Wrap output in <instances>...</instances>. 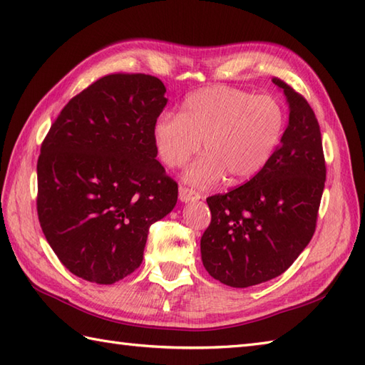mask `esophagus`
Listing matches in <instances>:
<instances>
[{"label":"esophagus","mask_w":365,"mask_h":365,"mask_svg":"<svg viewBox=\"0 0 365 365\" xmlns=\"http://www.w3.org/2000/svg\"><path fill=\"white\" fill-rule=\"evenodd\" d=\"M178 197H180L182 202H188V200L200 199V192L188 187H180V190H178Z\"/></svg>","instance_id":"esophagus-1"}]
</instances>
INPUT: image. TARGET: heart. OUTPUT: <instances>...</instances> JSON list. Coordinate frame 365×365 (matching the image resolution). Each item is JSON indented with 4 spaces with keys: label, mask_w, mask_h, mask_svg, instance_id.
Instances as JSON below:
<instances>
[{
    "label": "heart",
    "mask_w": 365,
    "mask_h": 365,
    "mask_svg": "<svg viewBox=\"0 0 365 365\" xmlns=\"http://www.w3.org/2000/svg\"><path fill=\"white\" fill-rule=\"evenodd\" d=\"M287 111L273 96L208 86L183 98L180 113H163L155 120L153 138L161 161L180 168L200 150L187 178L210 187L224 177L245 183L259 175L281 145Z\"/></svg>",
    "instance_id": "obj_1"
}]
</instances>
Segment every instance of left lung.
Here are the masks:
<instances>
[{
    "label": "left lung",
    "mask_w": 365,
    "mask_h": 365,
    "mask_svg": "<svg viewBox=\"0 0 365 365\" xmlns=\"http://www.w3.org/2000/svg\"><path fill=\"white\" fill-rule=\"evenodd\" d=\"M290 106L281 145L259 175L207 197L212 221L200 238L208 274L237 289L277 277L311 242L327 180L322 133L307 100L273 78Z\"/></svg>",
    "instance_id": "8db88e82"
}]
</instances>
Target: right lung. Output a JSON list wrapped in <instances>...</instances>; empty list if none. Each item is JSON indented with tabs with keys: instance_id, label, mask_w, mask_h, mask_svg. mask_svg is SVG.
<instances>
[{
	"instance_id": "right-lung-1",
	"label": "right lung",
	"mask_w": 365,
	"mask_h": 365,
	"mask_svg": "<svg viewBox=\"0 0 365 365\" xmlns=\"http://www.w3.org/2000/svg\"><path fill=\"white\" fill-rule=\"evenodd\" d=\"M165 92L157 76L105 75L68 100L41 145L38 222L61 263L89 282L133 273L149 227L177 204L153 138Z\"/></svg>"
}]
</instances>
